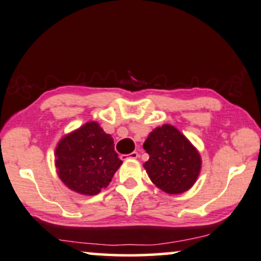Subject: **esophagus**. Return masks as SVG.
Listing matches in <instances>:
<instances>
[{
	"instance_id": "esophagus-1",
	"label": "esophagus",
	"mask_w": 261,
	"mask_h": 261,
	"mask_svg": "<svg viewBox=\"0 0 261 261\" xmlns=\"http://www.w3.org/2000/svg\"><path fill=\"white\" fill-rule=\"evenodd\" d=\"M138 156L140 155H138L137 151H133L131 154H128V155H121L120 158H121V160H126V159H137Z\"/></svg>"
}]
</instances>
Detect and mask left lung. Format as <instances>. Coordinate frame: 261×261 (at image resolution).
Wrapping results in <instances>:
<instances>
[{
  "label": "left lung",
  "mask_w": 261,
  "mask_h": 261,
  "mask_svg": "<svg viewBox=\"0 0 261 261\" xmlns=\"http://www.w3.org/2000/svg\"><path fill=\"white\" fill-rule=\"evenodd\" d=\"M143 148L149 154L143 167L160 190L179 194L196 182L201 168L200 155L176 127L165 124L154 128Z\"/></svg>",
  "instance_id": "8db88e82"
}]
</instances>
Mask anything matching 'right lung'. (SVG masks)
<instances>
[{
    "label": "right lung",
    "mask_w": 261,
    "mask_h": 261,
    "mask_svg": "<svg viewBox=\"0 0 261 261\" xmlns=\"http://www.w3.org/2000/svg\"><path fill=\"white\" fill-rule=\"evenodd\" d=\"M113 143L96 121H88L62 138L56 147L55 165L64 185L87 196L109 186L123 163Z\"/></svg>",
    "instance_id": "obj_1"
}]
</instances>
